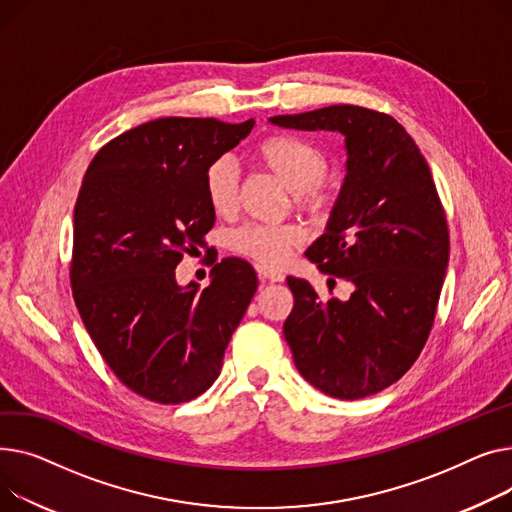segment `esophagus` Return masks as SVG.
<instances>
[{"label": "esophagus", "instance_id": "esophagus-1", "mask_svg": "<svg viewBox=\"0 0 512 512\" xmlns=\"http://www.w3.org/2000/svg\"><path fill=\"white\" fill-rule=\"evenodd\" d=\"M256 270H258L260 283H281V281H285V277L281 273H275V270H266L262 266H258Z\"/></svg>", "mask_w": 512, "mask_h": 512}]
</instances>
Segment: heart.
<instances>
[{"label": "heart", "instance_id": "b5f03b06", "mask_svg": "<svg viewBox=\"0 0 512 512\" xmlns=\"http://www.w3.org/2000/svg\"><path fill=\"white\" fill-rule=\"evenodd\" d=\"M256 159L281 179L302 208L322 213L333 202L335 192L324 182V173L328 169L326 155L312 142L285 134L268 136L256 146ZM204 194L208 206L217 215H229L235 208L237 171L229 157H219L206 167ZM299 242H302V231L295 225L248 223L229 235L231 252L262 268L283 264L289 250Z\"/></svg>", "mask_w": 512, "mask_h": 512}]
</instances>
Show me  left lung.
Returning a JSON list of instances; mask_svg holds the SVG:
<instances>
[{
	"label": "left lung",
	"mask_w": 512,
	"mask_h": 512,
	"mask_svg": "<svg viewBox=\"0 0 512 512\" xmlns=\"http://www.w3.org/2000/svg\"><path fill=\"white\" fill-rule=\"evenodd\" d=\"M270 124L339 132L347 150L341 192L306 256L351 281L353 293L322 302L308 281L287 277L293 310L283 335L295 368L335 399L376 395L422 353L444 283L448 227L430 167L397 119L366 107L330 105Z\"/></svg>",
	"instance_id": "1"
}]
</instances>
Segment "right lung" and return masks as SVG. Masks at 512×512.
<instances>
[{"mask_svg": "<svg viewBox=\"0 0 512 512\" xmlns=\"http://www.w3.org/2000/svg\"><path fill=\"white\" fill-rule=\"evenodd\" d=\"M254 119L161 117L107 142L74 206L70 281L99 353L136 395L161 405L202 395L258 287L254 268L223 258L208 287L175 279L215 225L204 171L244 140Z\"/></svg>", "mask_w": 512, "mask_h": 512, "instance_id": "obj_1", "label": "right lung"}]
</instances>
